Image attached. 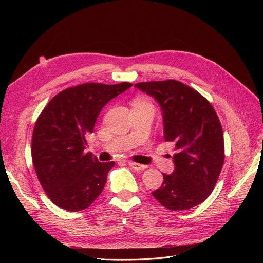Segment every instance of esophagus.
I'll list each match as a JSON object with an SVG mask.
<instances>
[{"label": "esophagus", "mask_w": 263, "mask_h": 263, "mask_svg": "<svg viewBox=\"0 0 263 263\" xmlns=\"http://www.w3.org/2000/svg\"><path fill=\"white\" fill-rule=\"evenodd\" d=\"M127 163H128V165L130 166L132 169L137 170V171H141V170L147 169V165H145V164H140V163H136V162H133V161H128Z\"/></svg>", "instance_id": "esophagus-1"}]
</instances>
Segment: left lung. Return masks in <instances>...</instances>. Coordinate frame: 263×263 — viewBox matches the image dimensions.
<instances>
[{
  "mask_svg": "<svg viewBox=\"0 0 263 263\" xmlns=\"http://www.w3.org/2000/svg\"><path fill=\"white\" fill-rule=\"evenodd\" d=\"M161 107L164 140L173 142L174 170L163 174L156 200L170 211H184L204 202L216 184L225 159L224 135L211 103L176 80L135 84Z\"/></svg>",
  "mask_w": 263,
  "mask_h": 263,
  "instance_id": "obj_1",
  "label": "left lung"
}]
</instances>
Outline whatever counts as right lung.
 <instances>
[{
    "label": "right lung",
    "mask_w": 263,
    "mask_h": 263,
    "mask_svg": "<svg viewBox=\"0 0 263 263\" xmlns=\"http://www.w3.org/2000/svg\"><path fill=\"white\" fill-rule=\"evenodd\" d=\"M132 83H84L63 90L39 115L31 139V158L46 194L69 212L87 209L102 193L115 162H100L85 153L102 108Z\"/></svg>",
    "instance_id": "right-lung-1"
}]
</instances>
